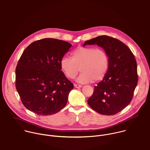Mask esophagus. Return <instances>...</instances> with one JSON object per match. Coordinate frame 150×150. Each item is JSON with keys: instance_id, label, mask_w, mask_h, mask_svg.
Here are the masks:
<instances>
[{"instance_id": "esophagus-1", "label": "esophagus", "mask_w": 150, "mask_h": 150, "mask_svg": "<svg viewBox=\"0 0 150 150\" xmlns=\"http://www.w3.org/2000/svg\"><path fill=\"white\" fill-rule=\"evenodd\" d=\"M74 86H75V87H76V88H81V87H82L81 85L77 84H74Z\"/></svg>"}]
</instances>
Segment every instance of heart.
Returning a JSON list of instances; mask_svg holds the SVG:
<instances>
[{
    "label": "heart",
    "mask_w": 150,
    "mask_h": 150,
    "mask_svg": "<svg viewBox=\"0 0 150 150\" xmlns=\"http://www.w3.org/2000/svg\"><path fill=\"white\" fill-rule=\"evenodd\" d=\"M109 63V56L105 50L80 47L72 52L71 58L63 57L60 65L67 78L74 79L80 70L77 81L88 83L102 80L108 71Z\"/></svg>",
    "instance_id": "1"
}]
</instances>
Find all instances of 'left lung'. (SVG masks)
<instances>
[{
    "label": "left lung",
    "mask_w": 150,
    "mask_h": 150,
    "mask_svg": "<svg viewBox=\"0 0 150 150\" xmlns=\"http://www.w3.org/2000/svg\"><path fill=\"white\" fill-rule=\"evenodd\" d=\"M103 47L110 59L108 71L88 99L89 106L96 112L114 115L131 101L138 83L137 66L129 47L120 40L106 35L99 36L85 42Z\"/></svg>",
    "instance_id": "obj_1"
}]
</instances>
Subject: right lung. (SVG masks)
<instances>
[{
  "instance_id": "obj_1",
  "label": "right lung",
  "mask_w": 150,
  "mask_h": 150,
  "mask_svg": "<svg viewBox=\"0 0 150 150\" xmlns=\"http://www.w3.org/2000/svg\"><path fill=\"white\" fill-rule=\"evenodd\" d=\"M72 45L45 38L32 43L16 68V88L23 104L40 115L56 114L67 103L73 84L61 70V60Z\"/></svg>"
}]
</instances>
